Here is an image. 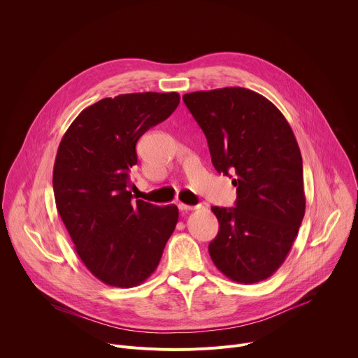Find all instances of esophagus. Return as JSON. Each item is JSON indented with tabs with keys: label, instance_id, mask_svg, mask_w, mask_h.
Here are the masks:
<instances>
[{
	"label": "esophagus",
	"instance_id": "34e87169",
	"mask_svg": "<svg viewBox=\"0 0 358 358\" xmlns=\"http://www.w3.org/2000/svg\"><path fill=\"white\" fill-rule=\"evenodd\" d=\"M195 208H196V207H194V206H187V203H182V202L178 203V210L182 211V213H188V211H192V210H195Z\"/></svg>",
	"mask_w": 358,
	"mask_h": 358
}]
</instances>
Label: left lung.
I'll list each match as a JSON object with an SVG mask.
<instances>
[{
	"instance_id": "1",
	"label": "left lung",
	"mask_w": 358,
	"mask_h": 358,
	"mask_svg": "<svg viewBox=\"0 0 358 358\" xmlns=\"http://www.w3.org/2000/svg\"><path fill=\"white\" fill-rule=\"evenodd\" d=\"M182 100L207 137L215 170L235 176V207L211 208L220 222L211 259L234 282L265 280L285 262L304 217L294 134L272 101L245 87L192 92Z\"/></svg>"
}]
</instances>
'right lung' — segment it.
<instances>
[{"label": "right lung", "instance_id": "1", "mask_svg": "<svg viewBox=\"0 0 358 358\" xmlns=\"http://www.w3.org/2000/svg\"><path fill=\"white\" fill-rule=\"evenodd\" d=\"M180 94L129 93L86 108L61 140L54 166L57 210L93 276L133 287L159 266L178 221L174 206L133 201L136 144L177 109Z\"/></svg>", "mask_w": 358, "mask_h": 358}]
</instances>
